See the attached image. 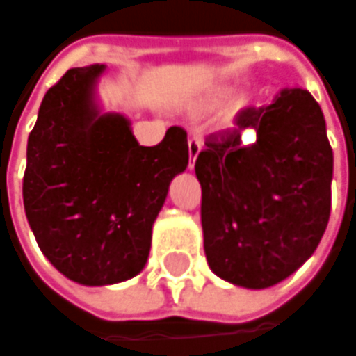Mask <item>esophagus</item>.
<instances>
[{
  "label": "esophagus",
  "mask_w": 356,
  "mask_h": 356,
  "mask_svg": "<svg viewBox=\"0 0 356 356\" xmlns=\"http://www.w3.org/2000/svg\"><path fill=\"white\" fill-rule=\"evenodd\" d=\"M201 152V141L195 140V138H191L189 140V169L195 167V159H197V155Z\"/></svg>",
  "instance_id": "1"
}]
</instances>
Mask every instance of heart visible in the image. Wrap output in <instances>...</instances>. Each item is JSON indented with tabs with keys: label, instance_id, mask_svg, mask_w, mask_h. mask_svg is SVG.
<instances>
[{
	"label": "heart",
	"instance_id": "1",
	"mask_svg": "<svg viewBox=\"0 0 356 356\" xmlns=\"http://www.w3.org/2000/svg\"><path fill=\"white\" fill-rule=\"evenodd\" d=\"M220 96H222V90H216L215 98H220ZM240 106H244V100H242V98H240L238 102H236V108H240Z\"/></svg>",
	"mask_w": 356,
	"mask_h": 356
}]
</instances>
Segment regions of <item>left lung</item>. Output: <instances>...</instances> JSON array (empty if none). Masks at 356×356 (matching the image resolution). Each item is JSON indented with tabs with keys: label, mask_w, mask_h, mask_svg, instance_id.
<instances>
[{
	"label": "left lung",
	"mask_w": 356,
	"mask_h": 356,
	"mask_svg": "<svg viewBox=\"0 0 356 356\" xmlns=\"http://www.w3.org/2000/svg\"><path fill=\"white\" fill-rule=\"evenodd\" d=\"M234 124L204 141L195 161L204 254L218 277L264 289L291 276L323 236L333 149L323 112L303 88H284ZM246 129L257 134L248 146Z\"/></svg>",
	"instance_id": "1"
}]
</instances>
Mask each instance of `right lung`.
<instances>
[{
	"label": "right lung",
	"mask_w": 356,
	"mask_h": 356,
	"mask_svg": "<svg viewBox=\"0 0 356 356\" xmlns=\"http://www.w3.org/2000/svg\"><path fill=\"white\" fill-rule=\"evenodd\" d=\"M104 65L70 68L44 94L27 141L23 204L47 260L68 280L108 286L140 274L171 179L189 163L185 129L140 145L128 118L102 114Z\"/></svg>",
	"instance_id": "obj_1"
}]
</instances>
